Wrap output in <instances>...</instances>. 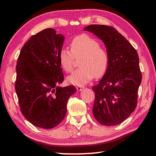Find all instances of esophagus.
Instances as JSON below:
<instances>
[{"mask_svg":"<svg viewBox=\"0 0 156 156\" xmlns=\"http://www.w3.org/2000/svg\"><path fill=\"white\" fill-rule=\"evenodd\" d=\"M83 88H84V87H82V86H78V87H76V90H77L78 91H81Z\"/></svg>","mask_w":156,"mask_h":156,"instance_id":"esophagus-1","label":"esophagus"}]
</instances>
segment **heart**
I'll list each match as a JSON object with an SVG mask.
<instances>
[{
    "label": "heart",
    "mask_w": 156,
    "mask_h": 156,
    "mask_svg": "<svg viewBox=\"0 0 156 156\" xmlns=\"http://www.w3.org/2000/svg\"><path fill=\"white\" fill-rule=\"evenodd\" d=\"M70 48L71 51L62 48L58 55L59 64L67 72L72 70L74 58L82 57L79 61L80 67L68 77L69 83L83 86L94 76L98 78L105 74L108 64V54L97 39L87 34L76 36L70 43Z\"/></svg>",
    "instance_id": "b5f03b06"
}]
</instances>
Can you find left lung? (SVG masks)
I'll return each mask as SVG.
<instances>
[{
	"label": "left lung",
	"instance_id": "left-lung-1",
	"mask_svg": "<svg viewBox=\"0 0 156 156\" xmlns=\"http://www.w3.org/2000/svg\"><path fill=\"white\" fill-rule=\"evenodd\" d=\"M103 41L108 64L103 77L92 87L94 118L101 124L113 126L127 119L137 107L141 72L137 51L116 29L107 25H90L84 29Z\"/></svg>",
	"mask_w": 156,
	"mask_h": 156
}]
</instances>
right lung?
Returning a JSON list of instances; mask_svg holds the SVG:
<instances>
[{"mask_svg": "<svg viewBox=\"0 0 156 156\" xmlns=\"http://www.w3.org/2000/svg\"><path fill=\"white\" fill-rule=\"evenodd\" d=\"M64 36L48 28L32 35L22 48L16 66L15 91L23 115L36 127L52 129L64 119L74 86L64 81L59 53Z\"/></svg>", "mask_w": 156, "mask_h": 156, "instance_id": "right-lung-1", "label": "right lung"}]
</instances>
